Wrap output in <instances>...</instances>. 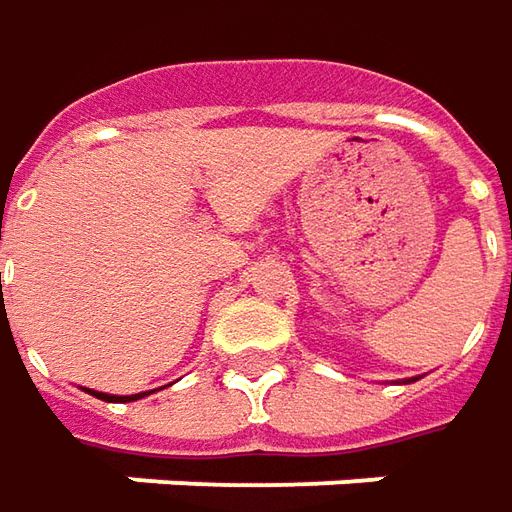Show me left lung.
Wrapping results in <instances>:
<instances>
[{
	"label": "left lung",
	"instance_id": "obj_1",
	"mask_svg": "<svg viewBox=\"0 0 512 512\" xmlns=\"http://www.w3.org/2000/svg\"><path fill=\"white\" fill-rule=\"evenodd\" d=\"M403 384H409V381H403Z\"/></svg>",
	"mask_w": 512,
	"mask_h": 512
}]
</instances>
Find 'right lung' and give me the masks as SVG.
I'll list each match as a JSON object with an SVG mask.
<instances>
[{
	"instance_id": "add662e5",
	"label": "right lung",
	"mask_w": 512,
	"mask_h": 512,
	"mask_svg": "<svg viewBox=\"0 0 512 512\" xmlns=\"http://www.w3.org/2000/svg\"><path fill=\"white\" fill-rule=\"evenodd\" d=\"M86 392L106 403H131V401H139V398H145V395H151V392H156V389H151V392H137V395H109V392H97V389H86Z\"/></svg>"
}]
</instances>
